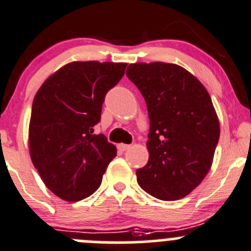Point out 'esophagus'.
Instances as JSON below:
<instances>
[{
    "mask_svg": "<svg viewBox=\"0 0 251 251\" xmlns=\"http://www.w3.org/2000/svg\"><path fill=\"white\" fill-rule=\"evenodd\" d=\"M117 148L120 151H126V149L130 148V145H128V144H118Z\"/></svg>",
    "mask_w": 251,
    "mask_h": 251,
    "instance_id": "34e87169",
    "label": "esophagus"
}]
</instances>
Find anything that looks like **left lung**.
Wrapping results in <instances>:
<instances>
[{
    "label": "left lung",
    "instance_id": "obj_1",
    "mask_svg": "<svg viewBox=\"0 0 251 251\" xmlns=\"http://www.w3.org/2000/svg\"><path fill=\"white\" fill-rule=\"evenodd\" d=\"M126 76L145 99L150 118L149 161L136 171L138 184L160 200L182 199L207 175L220 139L209 93L173 63L129 64Z\"/></svg>",
    "mask_w": 251,
    "mask_h": 251
}]
</instances>
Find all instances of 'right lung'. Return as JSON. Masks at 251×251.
I'll return each instance as SVG.
<instances>
[{
    "mask_svg": "<svg viewBox=\"0 0 251 251\" xmlns=\"http://www.w3.org/2000/svg\"><path fill=\"white\" fill-rule=\"evenodd\" d=\"M126 63L71 62L36 93L29 123V151L45 185L62 200L96 192L117 150L94 134L105 95L125 75Z\"/></svg>",
    "mask_w": 251,
    "mask_h": 251,
    "instance_id": "1",
    "label": "right lung"
}]
</instances>
